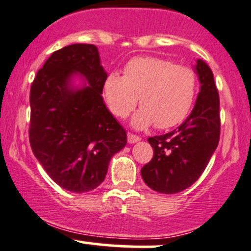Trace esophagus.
Returning a JSON list of instances; mask_svg holds the SVG:
<instances>
[{"instance_id": "1", "label": "esophagus", "mask_w": 251, "mask_h": 251, "mask_svg": "<svg viewBox=\"0 0 251 251\" xmlns=\"http://www.w3.org/2000/svg\"><path fill=\"white\" fill-rule=\"evenodd\" d=\"M140 140H141V139H140V137L137 135H134V134H131V133L128 134V142H129V144H135V142H139Z\"/></svg>"}]
</instances>
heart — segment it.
Masks as SVG:
<instances>
[{
    "label": "heart",
    "mask_w": 251,
    "mask_h": 251,
    "mask_svg": "<svg viewBox=\"0 0 251 251\" xmlns=\"http://www.w3.org/2000/svg\"><path fill=\"white\" fill-rule=\"evenodd\" d=\"M104 97L110 111L128 117L141 106L133 126L144 129L155 125L169 129L184 121L198 92V75L190 67L159 57H134L123 68V76L111 73L105 79Z\"/></svg>",
    "instance_id": "1"
}]
</instances>
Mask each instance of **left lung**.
Masks as SVG:
<instances>
[{
    "mask_svg": "<svg viewBox=\"0 0 251 251\" xmlns=\"http://www.w3.org/2000/svg\"><path fill=\"white\" fill-rule=\"evenodd\" d=\"M195 69L201 87L191 114L175 130L148 137L153 158L141 176L158 193L176 194L194 184L219 144L220 101L213 73L202 60Z\"/></svg>",
    "mask_w": 251,
    "mask_h": 251,
    "instance_id": "8db88e82",
    "label": "left lung"
}]
</instances>
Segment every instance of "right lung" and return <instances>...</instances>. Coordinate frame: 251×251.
<instances>
[{
	"label": "right lung",
	"instance_id": "obj_1",
	"mask_svg": "<svg viewBox=\"0 0 251 251\" xmlns=\"http://www.w3.org/2000/svg\"><path fill=\"white\" fill-rule=\"evenodd\" d=\"M76 72L88 85L72 87ZM106 77L96 45L72 44L52 52L32 82L29 144L51 179L66 190L96 189L112 155L126 144V130L101 97Z\"/></svg>",
	"mask_w": 251,
	"mask_h": 251
}]
</instances>
